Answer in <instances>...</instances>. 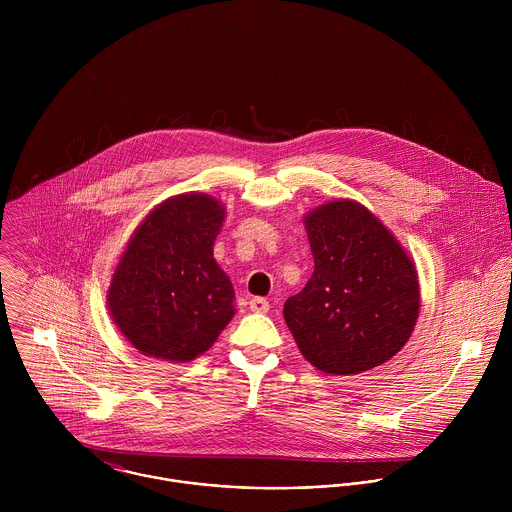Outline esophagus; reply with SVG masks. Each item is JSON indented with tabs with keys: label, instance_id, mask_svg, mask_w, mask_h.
Returning <instances> with one entry per match:
<instances>
[{
	"label": "esophagus",
	"instance_id": "esophagus-1",
	"mask_svg": "<svg viewBox=\"0 0 512 512\" xmlns=\"http://www.w3.org/2000/svg\"><path fill=\"white\" fill-rule=\"evenodd\" d=\"M250 309H252L254 313H268L270 303H268V299H264V297H252V299H250Z\"/></svg>",
	"mask_w": 512,
	"mask_h": 512
}]
</instances>
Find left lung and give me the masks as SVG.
Instances as JSON below:
<instances>
[{"label": "left lung", "instance_id": "left-lung-1", "mask_svg": "<svg viewBox=\"0 0 512 512\" xmlns=\"http://www.w3.org/2000/svg\"><path fill=\"white\" fill-rule=\"evenodd\" d=\"M313 274L288 297L284 319L301 355L325 374L351 376L390 361L420 313L414 260L396 236L353 199L303 219Z\"/></svg>", "mask_w": 512, "mask_h": 512}]
</instances>
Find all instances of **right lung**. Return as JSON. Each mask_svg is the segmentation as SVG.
I'll return each instance as SVG.
<instances>
[{"label":"right lung","mask_w":512,"mask_h":512,"mask_svg":"<svg viewBox=\"0 0 512 512\" xmlns=\"http://www.w3.org/2000/svg\"><path fill=\"white\" fill-rule=\"evenodd\" d=\"M226 209L205 193L169 197L134 230L112 274L108 311L146 357L189 363L234 317V290L213 246Z\"/></svg>","instance_id":"right-lung-1"}]
</instances>
